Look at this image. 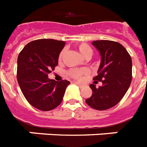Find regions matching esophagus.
I'll use <instances>...</instances> for the list:
<instances>
[{
  "instance_id": "obj_1",
  "label": "esophagus",
  "mask_w": 147,
  "mask_h": 147,
  "mask_svg": "<svg viewBox=\"0 0 147 147\" xmlns=\"http://www.w3.org/2000/svg\"><path fill=\"white\" fill-rule=\"evenodd\" d=\"M74 83H76V84H77V85L79 86H80V88L84 87V85H83V84H82V83H79V82H74Z\"/></svg>"
}]
</instances>
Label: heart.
I'll list each match as a JSON object with an SVG mask.
<instances>
[{"mask_svg": "<svg viewBox=\"0 0 147 147\" xmlns=\"http://www.w3.org/2000/svg\"><path fill=\"white\" fill-rule=\"evenodd\" d=\"M77 49L79 51L80 53L83 55L85 58H90L92 57V54H93V50L91 47L88 44L86 43H80L77 45ZM64 54V50H62L61 52L60 53L59 59H61L62 56ZM89 74V70L86 68H74V69H71L69 70L68 74L70 75V77L74 78V79H80L81 78L82 76L83 75H86Z\"/></svg>", "mask_w": 147, "mask_h": 147, "instance_id": "b5f03b06", "label": "heart"}]
</instances>
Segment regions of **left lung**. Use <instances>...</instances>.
Listing matches in <instances>:
<instances>
[{"mask_svg": "<svg viewBox=\"0 0 147 147\" xmlns=\"http://www.w3.org/2000/svg\"><path fill=\"white\" fill-rule=\"evenodd\" d=\"M101 62L98 75L90 84L92 94L86 99L89 106L96 110H106L116 105L124 97L132 80V61L125 48L118 42L109 40L93 41ZM103 85L96 88L98 81Z\"/></svg>", "mask_w": 147, "mask_h": 147, "instance_id": "1", "label": "left lung"}]
</instances>
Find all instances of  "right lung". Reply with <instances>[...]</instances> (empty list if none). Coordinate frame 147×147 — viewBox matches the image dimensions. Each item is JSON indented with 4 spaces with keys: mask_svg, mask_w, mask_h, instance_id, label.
<instances>
[{
    "mask_svg": "<svg viewBox=\"0 0 147 147\" xmlns=\"http://www.w3.org/2000/svg\"><path fill=\"white\" fill-rule=\"evenodd\" d=\"M65 42L38 39L29 42L17 58V81L28 102L41 111H50L61 103L70 82L49 79L48 74L58 64Z\"/></svg>",
    "mask_w": 147,
    "mask_h": 147,
    "instance_id": "obj_1",
    "label": "right lung"
}]
</instances>
